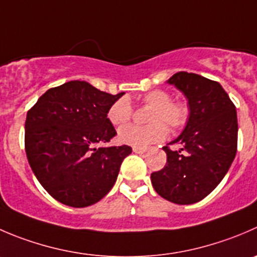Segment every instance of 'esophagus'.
<instances>
[{
  "instance_id": "1",
  "label": "esophagus",
  "mask_w": 257,
  "mask_h": 257,
  "mask_svg": "<svg viewBox=\"0 0 257 257\" xmlns=\"http://www.w3.org/2000/svg\"><path fill=\"white\" fill-rule=\"evenodd\" d=\"M133 152L137 154H143L147 152V148H133Z\"/></svg>"
}]
</instances>
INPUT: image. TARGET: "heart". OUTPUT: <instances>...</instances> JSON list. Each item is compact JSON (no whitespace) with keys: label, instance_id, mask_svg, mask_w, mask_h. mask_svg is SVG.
I'll list each match as a JSON object with an SVG mask.
<instances>
[{"label":"heart","instance_id":"heart-1","mask_svg":"<svg viewBox=\"0 0 257 257\" xmlns=\"http://www.w3.org/2000/svg\"><path fill=\"white\" fill-rule=\"evenodd\" d=\"M146 105L151 106L149 124L147 126L125 125L119 129L118 139L120 143L134 148H147L151 144L163 141L168 134L167 125L173 132L179 131L187 124L189 118V108L184 101L171 100V95L166 90L156 89L142 96ZM133 114L128 98L118 99L108 109V120L113 125H123L128 123Z\"/></svg>","mask_w":257,"mask_h":257}]
</instances>
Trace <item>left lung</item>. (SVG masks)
<instances>
[{
  "label": "left lung",
  "instance_id": "8db88e82",
  "mask_svg": "<svg viewBox=\"0 0 257 257\" xmlns=\"http://www.w3.org/2000/svg\"><path fill=\"white\" fill-rule=\"evenodd\" d=\"M188 100L189 118L183 132L163 147L167 163L151 174L161 197L177 205L203 200L227 173L237 149V114L217 81L179 71L167 80Z\"/></svg>",
  "mask_w": 257,
  "mask_h": 257
}]
</instances>
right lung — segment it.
Masks as SVG:
<instances>
[{"label":"right lung","mask_w":257,"mask_h":257,"mask_svg":"<svg viewBox=\"0 0 257 257\" xmlns=\"http://www.w3.org/2000/svg\"><path fill=\"white\" fill-rule=\"evenodd\" d=\"M123 95L73 80L49 89L27 111V159L37 181L56 201L70 207H88L114 186L132 148L95 146L115 137L106 113Z\"/></svg>","instance_id":"1"}]
</instances>
